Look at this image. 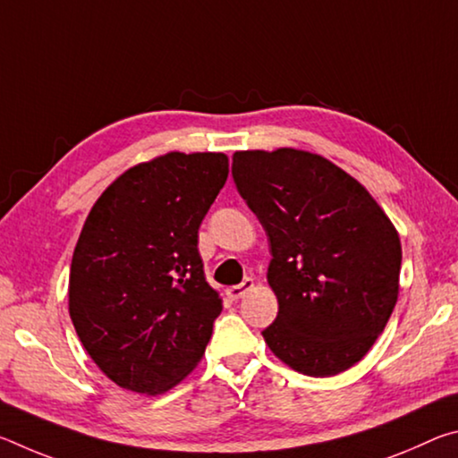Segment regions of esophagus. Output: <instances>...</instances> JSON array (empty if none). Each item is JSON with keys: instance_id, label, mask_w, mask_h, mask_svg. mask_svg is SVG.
Masks as SVG:
<instances>
[{"instance_id": "34e87169", "label": "esophagus", "mask_w": 458, "mask_h": 458, "mask_svg": "<svg viewBox=\"0 0 458 458\" xmlns=\"http://www.w3.org/2000/svg\"><path fill=\"white\" fill-rule=\"evenodd\" d=\"M252 286H254V281H252V278H244V281L240 283V284L228 286V289H226V294H228V297H230L232 301H238V299H242L244 294L252 289Z\"/></svg>"}]
</instances>
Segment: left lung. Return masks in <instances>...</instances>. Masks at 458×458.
I'll list each match as a JSON object with an SVG mask.
<instances>
[{
    "mask_svg": "<svg viewBox=\"0 0 458 458\" xmlns=\"http://www.w3.org/2000/svg\"><path fill=\"white\" fill-rule=\"evenodd\" d=\"M232 177L270 246L278 315L262 331L278 360L329 377L369 352L398 301L402 246L363 185L321 155L236 151Z\"/></svg>",
    "mask_w": 458,
    "mask_h": 458,
    "instance_id": "1",
    "label": "left lung"
}]
</instances>
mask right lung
<instances>
[{"instance_id": "add662e5", "label": "right lung", "mask_w": 458, "mask_h": 458, "mask_svg": "<svg viewBox=\"0 0 458 458\" xmlns=\"http://www.w3.org/2000/svg\"><path fill=\"white\" fill-rule=\"evenodd\" d=\"M228 177L224 153L172 151L119 175L76 242L68 311L114 384L167 392L198 366L222 311L198 230Z\"/></svg>"}]
</instances>
